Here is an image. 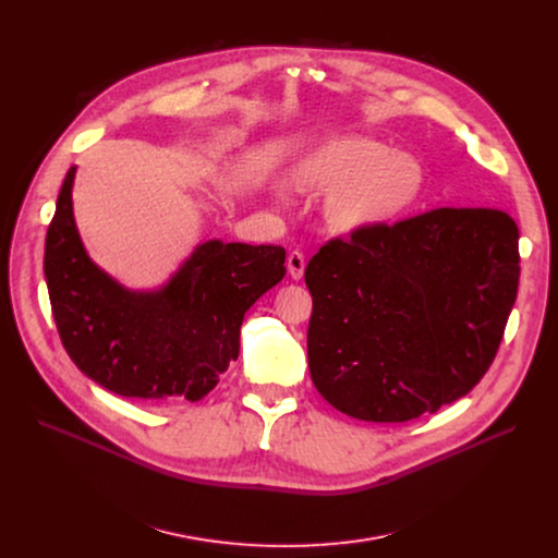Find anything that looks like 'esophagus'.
Listing matches in <instances>:
<instances>
[{"instance_id": "esophagus-1", "label": "esophagus", "mask_w": 558, "mask_h": 558, "mask_svg": "<svg viewBox=\"0 0 558 558\" xmlns=\"http://www.w3.org/2000/svg\"><path fill=\"white\" fill-rule=\"evenodd\" d=\"M304 254H300V252H291L289 256H287V269H289V276L293 278V280H300L302 278V274H304Z\"/></svg>"}]
</instances>
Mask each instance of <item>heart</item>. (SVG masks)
Segmentation results:
<instances>
[{
  "mask_svg": "<svg viewBox=\"0 0 558 558\" xmlns=\"http://www.w3.org/2000/svg\"><path fill=\"white\" fill-rule=\"evenodd\" d=\"M293 181L308 192H331L327 218L336 231L360 233L404 214L422 194L424 168L413 154L368 136H340L306 151Z\"/></svg>",
  "mask_w": 558,
  "mask_h": 558,
  "instance_id": "b5f03b06",
  "label": "heart"
}]
</instances>
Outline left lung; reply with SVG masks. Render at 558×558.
<instances>
[{
  "label": "left lung",
  "instance_id": "obj_1",
  "mask_svg": "<svg viewBox=\"0 0 558 558\" xmlns=\"http://www.w3.org/2000/svg\"><path fill=\"white\" fill-rule=\"evenodd\" d=\"M304 282L311 379L362 422H411L490 368L519 289V227L490 207H439L333 238Z\"/></svg>",
  "mask_w": 558,
  "mask_h": 558
}]
</instances>
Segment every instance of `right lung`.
I'll return each instance as SVG.
<instances>
[{
    "mask_svg": "<svg viewBox=\"0 0 558 558\" xmlns=\"http://www.w3.org/2000/svg\"><path fill=\"white\" fill-rule=\"evenodd\" d=\"M70 168L46 233L44 274L61 344L104 388L145 402H198L238 357L247 308L284 278V250L207 241L158 291H130L86 254Z\"/></svg>",
    "mask_w": 558,
    "mask_h": 558,
    "instance_id": "add662e5",
    "label": "right lung"
}]
</instances>
